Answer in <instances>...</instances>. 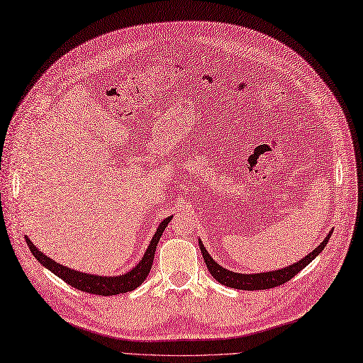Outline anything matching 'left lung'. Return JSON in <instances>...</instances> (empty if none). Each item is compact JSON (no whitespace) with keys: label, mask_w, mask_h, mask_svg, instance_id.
Segmentation results:
<instances>
[{"label":"left lung","mask_w":363,"mask_h":363,"mask_svg":"<svg viewBox=\"0 0 363 363\" xmlns=\"http://www.w3.org/2000/svg\"><path fill=\"white\" fill-rule=\"evenodd\" d=\"M333 230H330L326 238L323 239L317 248H314L310 254H306L303 259H301L299 262L293 263L290 266L281 267V269L277 271H271V272H260V274H238L233 271L225 269L221 264H218L216 260L211 257V254L208 252V250L205 248L202 240L199 239V247L200 251H202V256L205 259L208 271L211 272V275L216 278L220 284L232 287V289H238V290H266V289H274L278 287L281 284L287 283L294 275H298L303 267H306L310 264L318 254L325 250V247L328 245L330 235Z\"/></svg>","instance_id":"1"}]
</instances>
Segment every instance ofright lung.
<instances>
[{"label":"right lung","instance_id":"add662e5","mask_svg":"<svg viewBox=\"0 0 363 363\" xmlns=\"http://www.w3.org/2000/svg\"><path fill=\"white\" fill-rule=\"evenodd\" d=\"M172 217L173 216L164 218L163 221L160 223L158 229L155 230V233L151 239V242H150V247L146 248L142 260L136 266H134L133 269H130L128 272H125L123 275H116V277L94 275V274L74 271V269H72V267H67V266L55 262L53 259L45 256V254L31 242L28 236H25V240H26V244H28V247L33 252V256L40 263H42L46 267V269H49L52 274H55L62 281H65L67 284H70L72 287H74L77 290H82L85 293L100 294V296H113V294L133 291L134 289H138L146 279L147 274H150L151 267H152L157 244L160 242V238H161V235H163V232L166 230V227L170 223Z\"/></svg>","mask_w":363,"mask_h":363}]
</instances>
